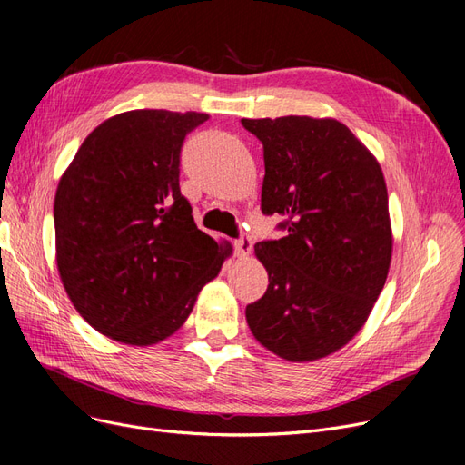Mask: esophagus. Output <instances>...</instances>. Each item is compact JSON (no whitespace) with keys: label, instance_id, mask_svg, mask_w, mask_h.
<instances>
[{"label":"esophagus","instance_id":"34e87169","mask_svg":"<svg viewBox=\"0 0 465 465\" xmlns=\"http://www.w3.org/2000/svg\"><path fill=\"white\" fill-rule=\"evenodd\" d=\"M233 247H235L237 257H247V254L251 252V247H252L251 237H249V235H242L239 239H235Z\"/></svg>","mask_w":465,"mask_h":465}]
</instances>
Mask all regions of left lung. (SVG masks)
<instances>
[{"instance_id": "8db88e82", "label": "left lung", "mask_w": 465, "mask_h": 465, "mask_svg": "<svg viewBox=\"0 0 465 465\" xmlns=\"http://www.w3.org/2000/svg\"><path fill=\"white\" fill-rule=\"evenodd\" d=\"M262 143V214H280L282 239L254 245L268 272L245 309L252 336L288 361H314L361 331L391 268L384 175L336 119H242Z\"/></svg>"}]
</instances>
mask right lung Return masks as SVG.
<instances>
[{
	"instance_id": "right-lung-1",
	"label": "right lung",
	"mask_w": 465,
	"mask_h": 465,
	"mask_svg": "<svg viewBox=\"0 0 465 465\" xmlns=\"http://www.w3.org/2000/svg\"><path fill=\"white\" fill-rule=\"evenodd\" d=\"M199 112L133 110L100 124L59 179L55 261L94 331L153 346L182 326L232 254L197 228L179 191L182 146Z\"/></svg>"
}]
</instances>
